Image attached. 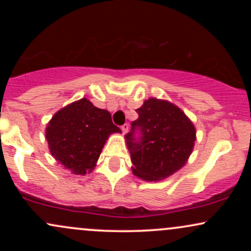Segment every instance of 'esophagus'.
Returning <instances> with one entry per match:
<instances>
[{
  "mask_svg": "<svg viewBox=\"0 0 251 251\" xmlns=\"http://www.w3.org/2000/svg\"><path fill=\"white\" fill-rule=\"evenodd\" d=\"M120 128H122V131H123L124 134L127 133V131H128V125H127V124H124V125H123Z\"/></svg>",
  "mask_w": 251,
  "mask_h": 251,
  "instance_id": "esophagus-1",
  "label": "esophagus"
}]
</instances>
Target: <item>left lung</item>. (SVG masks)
I'll return each instance as SVG.
<instances>
[{"label":"left lung","mask_w":251,"mask_h":251,"mask_svg":"<svg viewBox=\"0 0 251 251\" xmlns=\"http://www.w3.org/2000/svg\"><path fill=\"white\" fill-rule=\"evenodd\" d=\"M125 135L133 174L145 180H160L183 168L191 154L196 129L174 103L151 98L135 109Z\"/></svg>","instance_id":"8db88e82"}]
</instances>
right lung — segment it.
Masks as SVG:
<instances>
[{
    "label": "right lung",
    "mask_w": 251,
    "mask_h": 251,
    "mask_svg": "<svg viewBox=\"0 0 251 251\" xmlns=\"http://www.w3.org/2000/svg\"><path fill=\"white\" fill-rule=\"evenodd\" d=\"M122 132L111 113L83 99L54 114L46 129L53 157L75 175H86L96 166L108 135Z\"/></svg>",
    "instance_id": "1"
}]
</instances>
